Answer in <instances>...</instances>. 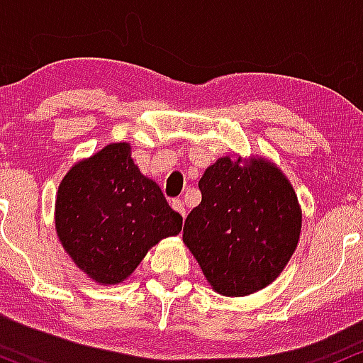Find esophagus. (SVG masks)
Segmentation results:
<instances>
[{"label": "esophagus", "instance_id": "34e87169", "mask_svg": "<svg viewBox=\"0 0 363 363\" xmlns=\"http://www.w3.org/2000/svg\"><path fill=\"white\" fill-rule=\"evenodd\" d=\"M171 207H173V209L177 211V213H180L183 218H185L186 211H185V206H183V202L180 201V199H174V201H171Z\"/></svg>", "mask_w": 363, "mask_h": 363}]
</instances>
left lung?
Wrapping results in <instances>:
<instances>
[{
  "label": "left lung",
  "instance_id": "8db88e82",
  "mask_svg": "<svg viewBox=\"0 0 363 363\" xmlns=\"http://www.w3.org/2000/svg\"><path fill=\"white\" fill-rule=\"evenodd\" d=\"M202 201L186 216L183 242L207 281L243 296L279 276L298 243L302 213L290 182L271 162L221 157L199 182Z\"/></svg>",
  "mask_w": 363,
  "mask_h": 363
}]
</instances>
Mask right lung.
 Segmentation results:
<instances>
[{"label": "right lung", "instance_id": "obj_1", "mask_svg": "<svg viewBox=\"0 0 363 363\" xmlns=\"http://www.w3.org/2000/svg\"><path fill=\"white\" fill-rule=\"evenodd\" d=\"M56 231L73 262L94 281L121 283L166 236L182 231L157 183L133 164L128 144L79 162L61 182Z\"/></svg>", "mask_w": 363, "mask_h": 363}]
</instances>
